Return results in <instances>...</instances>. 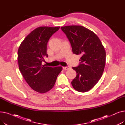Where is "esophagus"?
<instances>
[{"label": "esophagus", "instance_id": "34e87169", "mask_svg": "<svg viewBox=\"0 0 125 125\" xmlns=\"http://www.w3.org/2000/svg\"><path fill=\"white\" fill-rule=\"evenodd\" d=\"M70 68V67L69 66H65V67H63V69L64 70H68Z\"/></svg>", "mask_w": 125, "mask_h": 125}]
</instances>
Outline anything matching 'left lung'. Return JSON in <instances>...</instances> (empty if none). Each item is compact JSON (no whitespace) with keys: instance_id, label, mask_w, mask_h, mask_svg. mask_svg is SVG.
<instances>
[{"instance_id":"left-lung-1","label":"left lung","mask_w":125,"mask_h":125,"mask_svg":"<svg viewBox=\"0 0 125 125\" xmlns=\"http://www.w3.org/2000/svg\"><path fill=\"white\" fill-rule=\"evenodd\" d=\"M70 43L73 53L81 55L80 63L73 69L76 76L71 82L73 88L86 92L93 88L101 78L106 61V52L95 33L82 26L61 27Z\"/></svg>"}]
</instances>
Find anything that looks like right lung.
I'll return each mask as SVG.
<instances>
[{"label":"right lung","mask_w":125,"mask_h":125,"mask_svg":"<svg viewBox=\"0 0 125 125\" xmlns=\"http://www.w3.org/2000/svg\"><path fill=\"white\" fill-rule=\"evenodd\" d=\"M60 27H39L25 37L18 51L20 71L29 86L35 91L44 93L54 86L62 67L42 65L47 54L50 38Z\"/></svg>","instance_id":"add662e5"}]
</instances>
